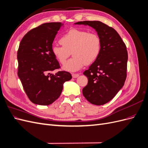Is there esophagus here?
<instances>
[{"label": "esophagus", "mask_w": 148, "mask_h": 148, "mask_svg": "<svg viewBox=\"0 0 148 148\" xmlns=\"http://www.w3.org/2000/svg\"><path fill=\"white\" fill-rule=\"evenodd\" d=\"M79 75L78 74V73H73V74H72V77L74 78H76L78 77Z\"/></svg>", "instance_id": "1"}]
</instances>
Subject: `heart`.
I'll return each instance as SVG.
<instances>
[{"label": "heart", "instance_id": "b5f03b06", "mask_svg": "<svg viewBox=\"0 0 148 148\" xmlns=\"http://www.w3.org/2000/svg\"><path fill=\"white\" fill-rule=\"evenodd\" d=\"M60 43L62 46L52 47V53L60 64H64L71 51L73 57L63 66L64 70L70 72L77 71L86 64L95 62L101 49V40L97 33L77 28L67 31L60 38Z\"/></svg>", "mask_w": 148, "mask_h": 148}]
</instances>
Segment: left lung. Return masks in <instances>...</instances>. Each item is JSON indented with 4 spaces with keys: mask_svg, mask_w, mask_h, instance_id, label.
Returning <instances> with one entry per match:
<instances>
[{
    "mask_svg": "<svg viewBox=\"0 0 148 148\" xmlns=\"http://www.w3.org/2000/svg\"><path fill=\"white\" fill-rule=\"evenodd\" d=\"M74 24L91 26L101 38L99 55L83 73L88 82L82 92L91 104H105L122 89L126 79L128 60L126 46L117 31L101 21H83Z\"/></svg>",
    "mask_w": 148,
    "mask_h": 148,
    "instance_id": "obj_1",
    "label": "left lung"
}]
</instances>
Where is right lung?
Instances as JSON below:
<instances>
[{
    "label": "right lung",
    "mask_w": 148,
    "mask_h": 148,
    "mask_svg": "<svg viewBox=\"0 0 148 148\" xmlns=\"http://www.w3.org/2000/svg\"><path fill=\"white\" fill-rule=\"evenodd\" d=\"M63 26L60 22L44 23L28 31L20 43L18 76L26 95L35 104H51L60 96L64 83L72 78L65 71L51 73L60 68L52 47L57 31Z\"/></svg>",
    "instance_id": "add662e5"
}]
</instances>
